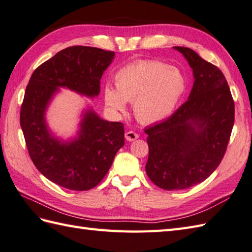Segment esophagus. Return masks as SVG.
<instances>
[{
	"label": "esophagus",
	"mask_w": 252,
	"mask_h": 252,
	"mask_svg": "<svg viewBox=\"0 0 252 252\" xmlns=\"http://www.w3.org/2000/svg\"><path fill=\"white\" fill-rule=\"evenodd\" d=\"M126 138L128 142H132V140H135L138 138V134L134 131H127L126 133Z\"/></svg>",
	"instance_id": "1"
}]
</instances>
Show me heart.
Instances as JSON below:
<instances>
[{
	"instance_id": "obj_1",
	"label": "heart",
	"mask_w": 252,
	"mask_h": 252,
	"mask_svg": "<svg viewBox=\"0 0 252 252\" xmlns=\"http://www.w3.org/2000/svg\"><path fill=\"white\" fill-rule=\"evenodd\" d=\"M115 90H104L106 106L124 113L126 102H133L136 118L151 124L166 118L186 90L184 74L177 67L157 60H142L120 68L115 75Z\"/></svg>"
}]
</instances>
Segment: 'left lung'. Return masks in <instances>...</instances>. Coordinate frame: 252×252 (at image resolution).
<instances>
[{"instance_id":"left-lung-1","label":"left lung","mask_w":252,"mask_h":252,"mask_svg":"<svg viewBox=\"0 0 252 252\" xmlns=\"http://www.w3.org/2000/svg\"><path fill=\"white\" fill-rule=\"evenodd\" d=\"M188 60L194 84L188 101L166 120L145 128L149 146L146 173L164 190L202 183L223 159L235 106L220 68L187 47H175Z\"/></svg>"}]
</instances>
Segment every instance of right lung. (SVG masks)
<instances>
[{"mask_svg":"<svg viewBox=\"0 0 252 252\" xmlns=\"http://www.w3.org/2000/svg\"><path fill=\"white\" fill-rule=\"evenodd\" d=\"M114 56V51L95 47H67L40 64L27 86L20 126L29 156L47 179L68 190L87 191L101 183L125 145L124 125L105 121L88 110L78 138L64 144L47 130L46 107L58 87L97 95L99 79Z\"/></svg>","mask_w":252,"mask_h":252,"instance_id":"add662e5","label":"right lung"}]
</instances>
